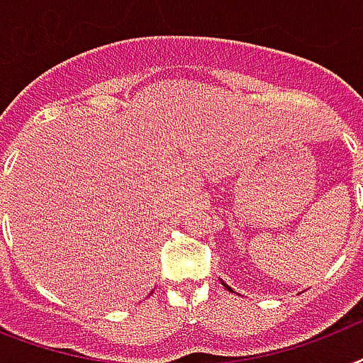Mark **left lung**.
Segmentation results:
<instances>
[{
	"label": "left lung",
	"mask_w": 363,
	"mask_h": 363,
	"mask_svg": "<svg viewBox=\"0 0 363 363\" xmlns=\"http://www.w3.org/2000/svg\"><path fill=\"white\" fill-rule=\"evenodd\" d=\"M222 284H224V286H226V288H228V290H230V292H232V288H230V286H228V284H226V282H222Z\"/></svg>",
	"instance_id": "obj_1"
}]
</instances>
